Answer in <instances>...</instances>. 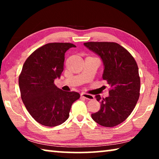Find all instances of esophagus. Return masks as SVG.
I'll return each instance as SVG.
<instances>
[{
  "mask_svg": "<svg viewBox=\"0 0 159 159\" xmlns=\"http://www.w3.org/2000/svg\"><path fill=\"white\" fill-rule=\"evenodd\" d=\"M80 95H81V97H83V98L87 99H90V100H92V99H94V96L93 95H89V94H87V93H82L81 94H80Z\"/></svg>",
  "mask_w": 159,
  "mask_h": 159,
  "instance_id": "34e87169",
  "label": "esophagus"
}]
</instances>
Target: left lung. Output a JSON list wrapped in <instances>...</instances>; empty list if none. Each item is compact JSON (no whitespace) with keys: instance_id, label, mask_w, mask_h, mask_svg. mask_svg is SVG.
<instances>
[{"instance_id":"1","label":"left lung","mask_w":159,"mask_h":159,"mask_svg":"<svg viewBox=\"0 0 159 159\" xmlns=\"http://www.w3.org/2000/svg\"><path fill=\"white\" fill-rule=\"evenodd\" d=\"M84 45L102 59V79L111 87L107 98L95 96L101 107L91 116L99 125L114 127L124 121L138 102L140 90L138 64L131 54L116 43L88 42Z\"/></svg>"}]
</instances>
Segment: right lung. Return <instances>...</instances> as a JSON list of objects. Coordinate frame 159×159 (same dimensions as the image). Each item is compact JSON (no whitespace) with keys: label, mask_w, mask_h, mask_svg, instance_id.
Segmentation results:
<instances>
[{"label":"right lung","mask_w":159,"mask_h":159,"mask_svg":"<svg viewBox=\"0 0 159 159\" xmlns=\"http://www.w3.org/2000/svg\"><path fill=\"white\" fill-rule=\"evenodd\" d=\"M76 45L50 43L38 48L26 59L19 76L21 98L29 114L40 124L55 127L68 119L72 104L80 98L54 83L64 69V54Z\"/></svg>","instance_id":"add662e5"}]
</instances>
